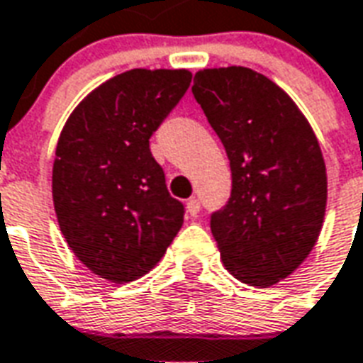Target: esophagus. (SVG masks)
<instances>
[{"label":"esophagus","instance_id":"obj_1","mask_svg":"<svg viewBox=\"0 0 363 363\" xmlns=\"http://www.w3.org/2000/svg\"><path fill=\"white\" fill-rule=\"evenodd\" d=\"M186 211H189L192 217L198 216V213H200V200H198V198H190L189 202H186Z\"/></svg>","mask_w":363,"mask_h":363}]
</instances>
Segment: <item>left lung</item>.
I'll return each instance as SVG.
<instances>
[{"mask_svg": "<svg viewBox=\"0 0 363 363\" xmlns=\"http://www.w3.org/2000/svg\"><path fill=\"white\" fill-rule=\"evenodd\" d=\"M192 94L230 161L229 202L209 221L223 264L267 289L310 256L323 227L319 142L291 96L252 69L198 71Z\"/></svg>", "mask_w": 363, "mask_h": 363, "instance_id": "left-lung-1", "label": "left lung"}]
</instances>
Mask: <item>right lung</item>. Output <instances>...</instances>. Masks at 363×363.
<instances>
[{
  "mask_svg": "<svg viewBox=\"0 0 363 363\" xmlns=\"http://www.w3.org/2000/svg\"><path fill=\"white\" fill-rule=\"evenodd\" d=\"M186 69H133L80 101L61 130L52 192L59 229L88 269L130 283L154 269L184 219L150 138L189 90Z\"/></svg>",
  "mask_w": 363,
  "mask_h": 363,
  "instance_id": "right-lung-1",
  "label": "right lung"
}]
</instances>
